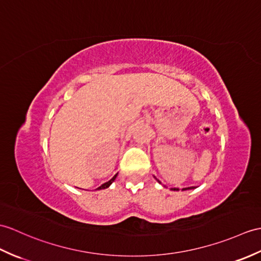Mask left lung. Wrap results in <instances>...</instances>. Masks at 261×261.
<instances>
[{"instance_id":"8db88e82","label":"left lung","mask_w":261,"mask_h":261,"mask_svg":"<svg viewBox=\"0 0 261 261\" xmlns=\"http://www.w3.org/2000/svg\"><path fill=\"white\" fill-rule=\"evenodd\" d=\"M158 182L160 184V181L158 180ZM189 189H193V187H188V188H184V189L182 190H189ZM171 190H179V189H177V188H171Z\"/></svg>"}]
</instances>
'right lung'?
<instances>
[{
  "instance_id": "obj_1",
  "label": "right lung",
  "mask_w": 261,
  "mask_h": 261,
  "mask_svg": "<svg viewBox=\"0 0 261 261\" xmlns=\"http://www.w3.org/2000/svg\"><path fill=\"white\" fill-rule=\"evenodd\" d=\"M117 175L118 174H116L114 175V177L111 179V180H109L108 182H106V184H103V185H101L99 188H96V190H101V189H106V188H108V187H110V185L113 182L114 180H116V178H117Z\"/></svg>"
}]
</instances>
